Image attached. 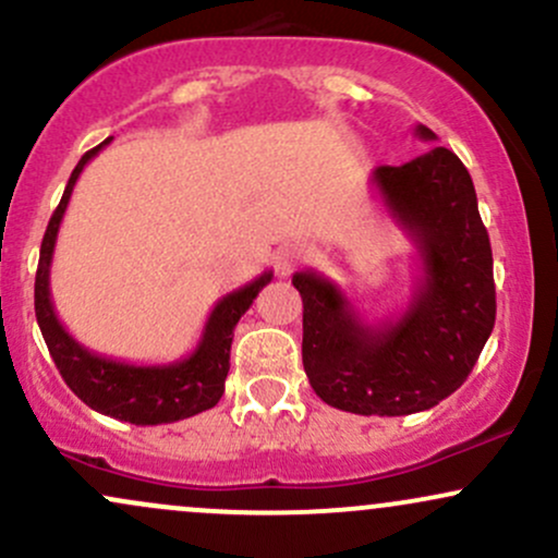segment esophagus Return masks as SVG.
Returning <instances> with one entry per match:
<instances>
[{"instance_id": "obj_1", "label": "esophagus", "mask_w": 558, "mask_h": 558, "mask_svg": "<svg viewBox=\"0 0 558 558\" xmlns=\"http://www.w3.org/2000/svg\"><path fill=\"white\" fill-rule=\"evenodd\" d=\"M304 257H306L304 243H299V241L286 243V246H280L278 252H275V267H278L280 275H288Z\"/></svg>"}]
</instances>
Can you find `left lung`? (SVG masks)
<instances>
[{
    "label": "left lung",
    "mask_w": 558,
    "mask_h": 558,
    "mask_svg": "<svg viewBox=\"0 0 558 558\" xmlns=\"http://www.w3.org/2000/svg\"><path fill=\"white\" fill-rule=\"evenodd\" d=\"M414 136L435 141L430 128ZM383 207L417 248L420 278L399 317L367 325L315 270L293 275L304 301L301 360L315 393L351 414L425 412L475 367L496 323L490 239L466 168L446 146L369 178Z\"/></svg>",
    "instance_id": "left-lung-1"
}]
</instances>
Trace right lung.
<instances>
[{
  "mask_svg": "<svg viewBox=\"0 0 558 558\" xmlns=\"http://www.w3.org/2000/svg\"><path fill=\"white\" fill-rule=\"evenodd\" d=\"M105 144L86 151L75 165L65 194L60 198V207L54 209L47 233H44L34 288L38 328H41L62 380L94 412L131 422V425H165V422L194 417L220 401L230 369V343H233L235 325L262 288L270 283L272 272H262L252 283L235 288L217 301L213 315L204 325L202 341L185 360L170 364H128L94 354L86 345H81L57 319L52 291H49V270H52L57 233H60V222L68 209L70 194H73V185L88 159H94Z\"/></svg>",
  "mask_w": 558,
  "mask_h": 558,
  "instance_id": "1",
  "label": "right lung"
}]
</instances>
